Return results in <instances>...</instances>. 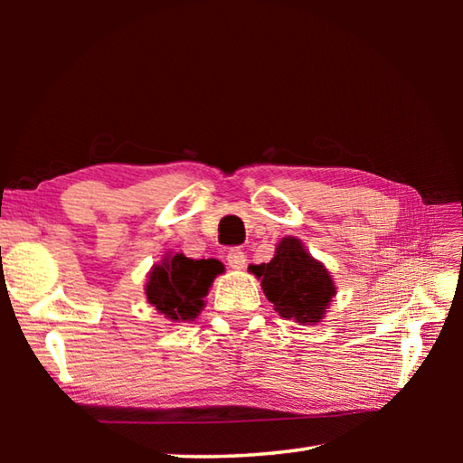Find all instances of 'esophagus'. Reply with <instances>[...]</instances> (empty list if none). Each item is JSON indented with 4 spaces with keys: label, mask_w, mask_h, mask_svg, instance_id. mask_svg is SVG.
I'll return each instance as SVG.
<instances>
[{
    "label": "esophagus",
    "mask_w": 463,
    "mask_h": 463,
    "mask_svg": "<svg viewBox=\"0 0 463 463\" xmlns=\"http://www.w3.org/2000/svg\"><path fill=\"white\" fill-rule=\"evenodd\" d=\"M226 263H229L232 269H242L247 263V255L242 253L239 247H232L229 253H226Z\"/></svg>",
    "instance_id": "1"
}]
</instances>
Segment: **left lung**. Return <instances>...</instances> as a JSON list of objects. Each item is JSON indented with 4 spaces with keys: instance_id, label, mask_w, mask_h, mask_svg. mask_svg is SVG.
<instances>
[{
    "instance_id": "1",
    "label": "left lung",
    "mask_w": 463,
    "mask_h": 463,
    "mask_svg": "<svg viewBox=\"0 0 463 463\" xmlns=\"http://www.w3.org/2000/svg\"><path fill=\"white\" fill-rule=\"evenodd\" d=\"M249 269L261 279L265 298L279 317L294 318L300 325L318 323L335 296L333 279L325 265L312 260L294 237L279 241L269 263L250 265Z\"/></svg>"
}]
</instances>
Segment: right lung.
Segmentation results:
<instances>
[{"label":"right lung","instance_id":"1","mask_svg":"<svg viewBox=\"0 0 463 463\" xmlns=\"http://www.w3.org/2000/svg\"><path fill=\"white\" fill-rule=\"evenodd\" d=\"M224 268L216 260H190L184 253L155 265L146 284V300L171 320H192L203 308V296Z\"/></svg>","mask_w":463,"mask_h":463}]
</instances>
